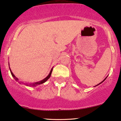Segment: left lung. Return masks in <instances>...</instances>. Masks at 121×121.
<instances>
[{
	"mask_svg": "<svg viewBox=\"0 0 121 121\" xmlns=\"http://www.w3.org/2000/svg\"><path fill=\"white\" fill-rule=\"evenodd\" d=\"M107 78V77H106V78H105V79H104V80H103V81H102V82H101V83H99V84H98V85H96V86H98V85H99V84H101V83H103V82H104V81L106 80V78Z\"/></svg>",
	"mask_w": 121,
	"mask_h": 121,
	"instance_id": "8db88e82",
	"label": "left lung"
}]
</instances>
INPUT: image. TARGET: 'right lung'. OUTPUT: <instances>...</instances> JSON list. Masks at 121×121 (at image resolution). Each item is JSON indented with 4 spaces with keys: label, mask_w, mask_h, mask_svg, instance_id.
Returning <instances> with one entry per match:
<instances>
[{
    "label": "right lung",
    "mask_w": 121,
    "mask_h": 121,
    "mask_svg": "<svg viewBox=\"0 0 121 121\" xmlns=\"http://www.w3.org/2000/svg\"><path fill=\"white\" fill-rule=\"evenodd\" d=\"M9 68H10V67H9ZM53 68H52L51 69V70H50V73H49V75L47 76L45 78V79H43V80H41V81H39V82H35V83H33V84H27V83H25V84H26V85H27V86H33V87H34V86H37V85H39V84H42V83H44L45 82H46V81H47L50 78V76H51V74H52V70H53ZM10 72H11V75H12V76L13 77V78H14V79H15V80H16V81H18V78H17V77H15V76L14 75V74H13V72L11 71V69H10ZM21 83H20V84H23V82H20Z\"/></svg>",
    "instance_id": "add662e5"
}]
</instances>
